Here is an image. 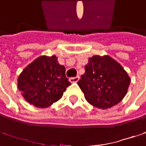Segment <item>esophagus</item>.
<instances>
[{
	"instance_id": "34e87169",
	"label": "esophagus",
	"mask_w": 146,
	"mask_h": 146,
	"mask_svg": "<svg viewBox=\"0 0 146 146\" xmlns=\"http://www.w3.org/2000/svg\"><path fill=\"white\" fill-rule=\"evenodd\" d=\"M79 79H80V76H76L75 77H70V82H77L79 81Z\"/></svg>"
}]
</instances>
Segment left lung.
I'll return each instance as SVG.
<instances>
[{
    "label": "left lung",
    "instance_id": "8db88e82",
    "mask_svg": "<svg viewBox=\"0 0 146 146\" xmlns=\"http://www.w3.org/2000/svg\"><path fill=\"white\" fill-rule=\"evenodd\" d=\"M130 82L125 70L114 59L108 56H94L88 59L85 73L77 84L88 102L106 109L124 98Z\"/></svg>",
    "mask_w": 146,
    "mask_h": 146
}]
</instances>
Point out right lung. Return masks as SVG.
Instances as JSON below:
<instances>
[{
  "label": "right lung",
  "instance_id": "right-lung-1",
  "mask_svg": "<svg viewBox=\"0 0 146 146\" xmlns=\"http://www.w3.org/2000/svg\"><path fill=\"white\" fill-rule=\"evenodd\" d=\"M70 85L65 68L56 56H42L27 66L18 78V88L24 98L38 108H47L58 102Z\"/></svg>",
  "mask_w": 146,
  "mask_h": 146
}]
</instances>
